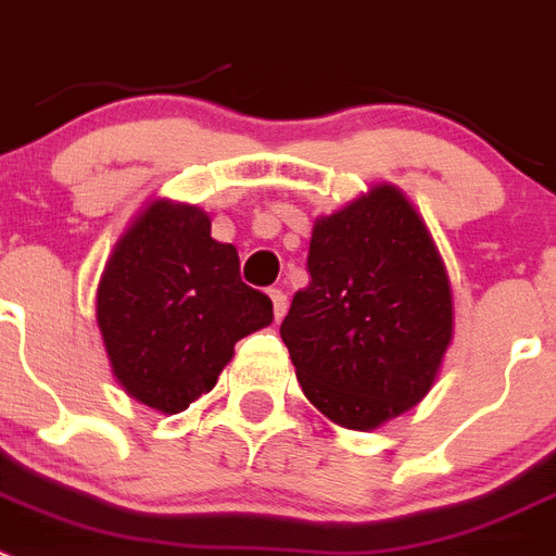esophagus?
Returning <instances> with one entry per match:
<instances>
[{
    "mask_svg": "<svg viewBox=\"0 0 556 556\" xmlns=\"http://www.w3.org/2000/svg\"><path fill=\"white\" fill-rule=\"evenodd\" d=\"M269 298H273V312H275V320H281L283 314H287V294L281 289H269Z\"/></svg>",
    "mask_w": 556,
    "mask_h": 556,
    "instance_id": "34e87169",
    "label": "esophagus"
}]
</instances>
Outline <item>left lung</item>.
<instances>
[{"mask_svg": "<svg viewBox=\"0 0 556 556\" xmlns=\"http://www.w3.org/2000/svg\"><path fill=\"white\" fill-rule=\"evenodd\" d=\"M306 289L281 323L303 395L370 431L420 404L454 339L445 264L424 217L390 184L314 223Z\"/></svg>", "mask_w": 556, "mask_h": 556, "instance_id": "left-lung-1", "label": "left lung"}]
</instances>
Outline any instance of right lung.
I'll return each mask as SVG.
<instances>
[{"label":"right lung","instance_id":"add662e5","mask_svg":"<svg viewBox=\"0 0 556 556\" xmlns=\"http://www.w3.org/2000/svg\"><path fill=\"white\" fill-rule=\"evenodd\" d=\"M273 323V301L239 278L233 244L198 205L152 200L113 248L97 287L108 362L130 397L178 415L214 390L233 345Z\"/></svg>","mask_w":556,"mask_h":556}]
</instances>
